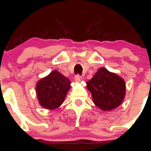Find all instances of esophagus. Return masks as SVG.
Here are the masks:
<instances>
[{
  "label": "esophagus",
  "instance_id": "1",
  "mask_svg": "<svg viewBox=\"0 0 151 151\" xmlns=\"http://www.w3.org/2000/svg\"><path fill=\"white\" fill-rule=\"evenodd\" d=\"M74 81H75V82L77 83H79L81 81V77L79 75V74H77V75L75 76V77H74Z\"/></svg>",
  "mask_w": 151,
  "mask_h": 151
}]
</instances>
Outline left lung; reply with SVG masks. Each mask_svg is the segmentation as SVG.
<instances>
[{
    "instance_id": "obj_1",
    "label": "left lung",
    "mask_w": 151,
    "mask_h": 151,
    "mask_svg": "<svg viewBox=\"0 0 151 151\" xmlns=\"http://www.w3.org/2000/svg\"><path fill=\"white\" fill-rule=\"evenodd\" d=\"M93 102L102 111L116 109L124 101L126 94L125 81L116 74L106 68H100L86 82Z\"/></svg>"
}]
</instances>
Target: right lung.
Wrapping results in <instances>:
<instances>
[{
    "label": "right lung",
    "mask_w": 151,
    "mask_h": 151,
    "mask_svg": "<svg viewBox=\"0 0 151 151\" xmlns=\"http://www.w3.org/2000/svg\"><path fill=\"white\" fill-rule=\"evenodd\" d=\"M70 80L57 70L50 72L37 83L36 93L40 104L47 109H55L62 105L70 90Z\"/></svg>",
    "instance_id": "right-lung-1"
}]
</instances>
